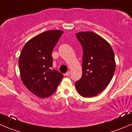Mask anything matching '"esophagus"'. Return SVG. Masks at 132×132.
Masks as SVG:
<instances>
[{
  "label": "esophagus",
  "instance_id": "esophagus-1",
  "mask_svg": "<svg viewBox=\"0 0 132 132\" xmlns=\"http://www.w3.org/2000/svg\"><path fill=\"white\" fill-rule=\"evenodd\" d=\"M70 74H71V71H67V72L66 73L65 75H66V76H70Z\"/></svg>",
  "mask_w": 132,
  "mask_h": 132
}]
</instances>
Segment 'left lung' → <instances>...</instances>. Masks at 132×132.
<instances>
[{
  "label": "left lung",
  "instance_id": "8db88e82",
  "mask_svg": "<svg viewBox=\"0 0 132 132\" xmlns=\"http://www.w3.org/2000/svg\"><path fill=\"white\" fill-rule=\"evenodd\" d=\"M83 49L82 75L75 82L78 94L85 98L98 95L105 89L116 70L114 51L105 39L93 32L76 34Z\"/></svg>",
  "mask_w": 132,
  "mask_h": 132
}]
</instances>
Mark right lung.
Instances as JSON below:
<instances>
[{"instance_id": "add662e5", "label": "right lung", "mask_w": 132, "mask_h": 132, "mask_svg": "<svg viewBox=\"0 0 132 132\" xmlns=\"http://www.w3.org/2000/svg\"><path fill=\"white\" fill-rule=\"evenodd\" d=\"M63 31L44 32L30 39L24 45L18 60L20 77L24 86L41 98L52 95L63 75L52 70V53Z\"/></svg>"}]
</instances>
